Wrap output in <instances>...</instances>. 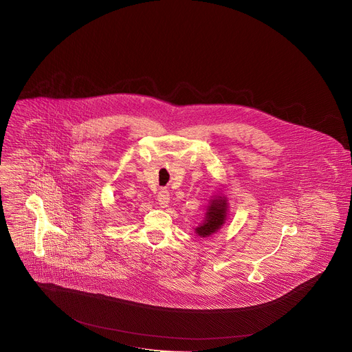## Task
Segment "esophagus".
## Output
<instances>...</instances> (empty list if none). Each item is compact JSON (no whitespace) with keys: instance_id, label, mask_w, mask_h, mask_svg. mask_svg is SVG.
Returning a JSON list of instances; mask_svg holds the SVG:
<instances>
[{"instance_id":"obj_1","label":"esophagus","mask_w":352,"mask_h":352,"mask_svg":"<svg viewBox=\"0 0 352 352\" xmlns=\"http://www.w3.org/2000/svg\"><path fill=\"white\" fill-rule=\"evenodd\" d=\"M157 201L160 204L161 208H166L170 203V192L168 190H161L157 195Z\"/></svg>"}]
</instances>
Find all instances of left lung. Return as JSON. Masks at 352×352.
<instances>
[{
  "mask_svg": "<svg viewBox=\"0 0 352 352\" xmlns=\"http://www.w3.org/2000/svg\"><path fill=\"white\" fill-rule=\"evenodd\" d=\"M228 214V200L223 195H214L206 206L201 223L195 228V234L200 237H209L217 234L226 223Z\"/></svg>",
  "mask_w": 352,
  "mask_h": 352,
  "instance_id": "1",
  "label": "left lung"
}]
</instances>
